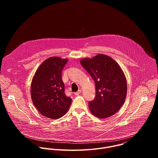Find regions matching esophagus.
Segmentation results:
<instances>
[{
	"label": "esophagus",
	"mask_w": 158,
	"mask_h": 158,
	"mask_svg": "<svg viewBox=\"0 0 158 158\" xmlns=\"http://www.w3.org/2000/svg\"><path fill=\"white\" fill-rule=\"evenodd\" d=\"M81 92H82V90H81V89H79V90H78L77 92H76V93H74V94H75L76 96H78V95H79V94L81 93Z\"/></svg>",
	"instance_id": "1"
}]
</instances>
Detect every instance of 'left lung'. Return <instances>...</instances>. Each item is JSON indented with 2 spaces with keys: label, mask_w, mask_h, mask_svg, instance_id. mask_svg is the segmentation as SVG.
Wrapping results in <instances>:
<instances>
[{
  "label": "left lung",
  "mask_w": 158,
  "mask_h": 158,
  "mask_svg": "<svg viewBox=\"0 0 158 158\" xmlns=\"http://www.w3.org/2000/svg\"><path fill=\"white\" fill-rule=\"evenodd\" d=\"M81 64L96 84L95 98L89 102L90 110L101 119L114 115L127 95L126 79L121 67L111 57L103 54L82 59Z\"/></svg>",
  "instance_id": "1"
}]
</instances>
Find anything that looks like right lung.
I'll use <instances>...</instances> for the list:
<instances>
[{
	"label": "right lung",
	"instance_id": "add662e5",
	"mask_svg": "<svg viewBox=\"0 0 158 158\" xmlns=\"http://www.w3.org/2000/svg\"><path fill=\"white\" fill-rule=\"evenodd\" d=\"M68 60L57 57L44 61L32 81L31 98L40 113L51 119H59L65 114L72 99L65 94L62 71Z\"/></svg>",
	"mask_w": 158,
	"mask_h": 158
}]
</instances>
